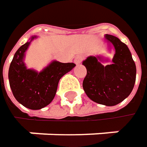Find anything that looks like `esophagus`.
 <instances>
[{
	"instance_id": "esophagus-1",
	"label": "esophagus",
	"mask_w": 147,
	"mask_h": 147,
	"mask_svg": "<svg viewBox=\"0 0 147 147\" xmlns=\"http://www.w3.org/2000/svg\"><path fill=\"white\" fill-rule=\"evenodd\" d=\"M83 60L82 56H77L75 58H74V63L75 64H80Z\"/></svg>"
}]
</instances>
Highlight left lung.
<instances>
[{"instance_id":"8db88e82","label":"left lung","mask_w":147,"mask_h":147,"mask_svg":"<svg viewBox=\"0 0 147 147\" xmlns=\"http://www.w3.org/2000/svg\"><path fill=\"white\" fill-rule=\"evenodd\" d=\"M105 39L115 49L112 64L103 66L101 62L104 60L100 56L88 57L83 62L87 70L83 88L90 100L111 107L131 93L136 83V67L128 46L119 38L105 34Z\"/></svg>"}]
</instances>
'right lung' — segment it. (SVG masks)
<instances>
[{"label":"right lung","instance_id":"1","mask_svg":"<svg viewBox=\"0 0 147 147\" xmlns=\"http://www.w3.org/2000/svg\"><path fill=\"white\" fill-rule=\"evenodd\" d=\"M20 46L10 64L8 79L10 87L16 100L25 107L39 110L49 105L55 97L60 79L71 71L75 64L53 61L40 73L26 67L24 62L25 51L31 41Z\"/></svg>","mask_w":147,"mask_h":147}]
</instances>
